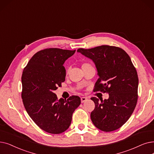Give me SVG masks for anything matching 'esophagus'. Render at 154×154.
I'll use <instances>...</instances> for the list:
<instances>
[{"label":"esophagus","instance_id":"esophagus-1","mask_svg":"<svg viewBox=\"0 0 154 154\" xmlns=\"http://www.w3.org/2000/svg\"><path fill=\"white\" fill-rule=\"evenodd\" d=\"M87 100H88V98H87L86 97H81V102L82 103H84V102L86 101Z\"/></svg>","mask_w":154,"mask_h":154}]
</instances>
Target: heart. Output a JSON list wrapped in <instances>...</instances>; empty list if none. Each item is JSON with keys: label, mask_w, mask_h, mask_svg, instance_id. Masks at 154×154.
Instances as JSON below:
<instances>
[{"label": "heart", "mask_w": 154, "mask_h": 154, "mask_svg": "<svg viewBox=\"0 0 154 154\" xmlns=\"http://www.w3.org/2000/svg\"><path fill=\"white\" fill-rule=\"evenodd\" d=\"M81 66H82V69L83 70V69H85L89 68V67H92V66L89 63H88V62H84V63H82ZM69 72V69H68L67 70H66V74H68Z\"/></svg>", "instance_id": "1"}]
</instances>
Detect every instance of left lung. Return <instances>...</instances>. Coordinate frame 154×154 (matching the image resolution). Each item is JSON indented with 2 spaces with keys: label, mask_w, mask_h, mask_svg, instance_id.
I'll list each match as a JSON object with an SVG mask.
<instances>
[{
  "label": "left lung",
  "mask_w": 154,
  "mask_h": 154,
  "mask_svg": "<svg viewBox=\"0 0 154 154\" xmlns=\"http://www.w3.org/2000/svg\"><path fill=\"white\" fill-rule=\"evenodd\" d=\"M77 51L95 63L99 79L94 92L109 94L108 99H91L95 108L91 118L96 128L109 132L122 126L134 111L138 99V78L130 57L116 46L102 45Z\"/></svg>",
  "instance_id": "obj_1"
}]
</instances>
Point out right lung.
Masks as SVG:
<instances>
[{
	"instance_id": "1",
	"label": "right lung",
	"mask_w": 154,
	"mask_h": 154,
	"mask_svg": "<svg viewBox=\"0 0 154 154\" xmlns=\"http://www.w3.org/2000/svg\"><path fill=\"white\" fill-rule=\"evenodd\" d=\"M75 52L60 48L39 51L23 72L21 97L24 108L40 128L52 134H60L69 128L73 112L81 103L77 96L58 100L53 92L65 81L63 64Z\"/></svg>"
}]
</instances>
